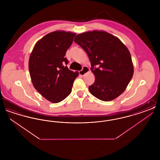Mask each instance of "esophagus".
<instances>
[{"mask_svg": "<svg viewBox=\"0 0 160 160\" xmlns=\"http://www.w3.org/2000/svg\"><path fill=\"white\" fill-rule=\"evenodd\" d=\"M89 71V68L87 67H83V69L80 71L78 72H79V74L81 75V76H84L85 74H86L87 72H88Z\"/></svg>", "mask_w": 160, "mask_h": 160, "instance_id": "34e87169", "label": "esophagus"}]
</instances>
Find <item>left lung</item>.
Segmentation results:
<instances>
[{
	"label": "left lung",
	"mask_w": 160,
	"mask_h": 160,
	"mask_svg": "<svg viewBox=\"0 0 160 160\" xmlns=\"http://www.w3.org/2000/svg\"><path fill=\"white\" fill-rule=\"evenodd\" d=\"M74 42L83 48L91 63L95 82L89 86L92 95L109 101L121 95L134 74L128 48L116 37L104 31L79 33ZM98 66V68L94 66Z\"/></svg>",
	"instance_id": "1"
}]
</instances>
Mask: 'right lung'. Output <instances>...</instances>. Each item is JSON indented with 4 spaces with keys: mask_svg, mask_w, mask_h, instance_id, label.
Returning <instances> with one entry per match:
<instances>
[{
    "mask_svg": "<svg viewBox=\"0 0 160 160\" xmlns=\"http://www.w3.org/2000/svg\"><path fill=\"white\" fill-rule=\"evenodd\" d=\"M76 33L56 31L47 34L35 44L29 60L31 80L36 90L46 99L58 103L72 91L77 71L69 70L65 57Z\"/></svg>",
    "mask_w": 160,
    "mask_h": 160,
    "instance_id": "1",
    "label": "right lung"
}]
</instances>
